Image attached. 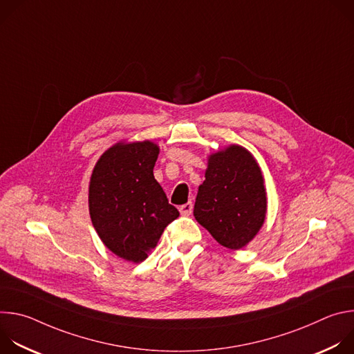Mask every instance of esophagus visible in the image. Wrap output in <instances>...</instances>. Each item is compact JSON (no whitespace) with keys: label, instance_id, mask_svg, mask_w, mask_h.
Returning a JSON list of instances; mask_svg holds the SVG:
<instances>
[{"label":"esophagus","instance_id":"1","mask_svg":"<svg viewBox=\"0 0 354 354\" xmlns=\"http://www.w3.org/2000/svg\"><path fill=\"white\" fill-rule=\"evenodd\" d=\"M192 210H193V205L192 203H186V205H182L179 207V212H180L182 216H190Z\"/></svg>","mask_w":354,"mask_h":354}]
</instances>
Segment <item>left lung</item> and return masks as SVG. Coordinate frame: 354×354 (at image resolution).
Segmentation results:
<instances>
[{
  "instance_id": "obj_1",
  "label": "left lung",
  "mask_w": 354,
  "mask_h": 354,
  "mask_svg": "<svg viewBox=\"0 0 354 354\" xmlns=\"http://www.w3.org/2000/svg\"><path fill=\"white\" fill-rule=\"evenodd\" d=\"M193 214L228 249H241L254 239L265 221L266 192L261 168L249 151L231 145L210 156Z\"/></svg>"
}]
</instances>
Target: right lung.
I'll return each instance as SVG.
<instances>
[{
  "label": "right lung",
  "mask_w": 354,
  "mask_h": 354,
  "mask_svg": "<svg viewBox=\"0 0 354 354\" xmlns=\"http://www.w3.org/2000/svg\"><path fill=\"white\" fill-rule=\"evenodd\" d=\"M160 148L151 141L119 142L96 162L89 183V214L115 255L142 262L167 225L179 217L154 178Z\"/></svg>",
  "instance_id": "add662e5"
}]
</instances>
